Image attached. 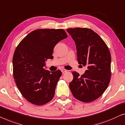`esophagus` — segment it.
<instances>
[{
  "instance_id": "1",
  "label": "esophagus",
  "mask_w": 125,
  "mask_h": 125,
  "mask_svg": "<svg viewBox=\"0 0 125 125\" xmlns=\"http://www.w3.org/2000/svg\"><path fill=\"white\" fill-rule=\"evenodd\" d=\"M61 71H62V73H66V72L67 71V70H65V69H62V70H61Z\"/></svg>"
}]
</instances>
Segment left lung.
Returning <instances> with one entry per match:
<instances>
[{
  "mask_svg": "<svg viewBox=\"0 0 125 125\" xmlns=\"http://www.w3.org/2000/svg\"><path fill=\"white\" fill-rule=\"evenodd\" d=\"M67 32L76 44L79 64L87 66L82 76L73 72L69 87L75 98L89 103L100 97L108 87L111 77V55L103 40L92 29L69 28Z\"/></svg>",
  "mask_w": 125,
  "mask_h": 125,
  "instance_id": "8db88e82",
  "label": "left lung"
}]
</instances>
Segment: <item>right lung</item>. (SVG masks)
<instances>
[{
  "mask_svg": "<svg viewBox=\"0 0 125 125\" xmlns=\"http://www.w3.org/2000/svg\"><path fill=\"white\" fill-rule=\"evenodd\" d=\"M67 37L62 29H40L31 31L17 46L13 57V75L19 90L33 104L50 101L62 72L44 69L45 61L52 59L53 49Z\"/></svg>",
  "mask_w": 125,
  "mask_h": 125,
  "instance_id": "1",
  "label": "right lung"
}]
</instances>
